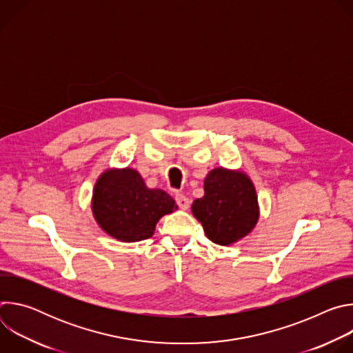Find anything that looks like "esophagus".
<instances>
[{
	"label": "esophagus",
	"instance_id": "34e87169",
	"mask_svg": "<svg viewBox=\"0 0 353 353\" xmlns=\"http://www.w3.org/2000/svg\"><path fill=\"white\" fill-rule=\"evenodd\" d=\"M176 203L179 205V208H181L184 211L190 208V199L184 194H176Z\"/></svg>",
	"mask_w": 353,
	"mask_h": 353
}]
</instances>
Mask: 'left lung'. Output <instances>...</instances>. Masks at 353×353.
Wrapping results in <instances>:
<instances>
[{"instance_id": "left-lung-1", "label": "left lung", "mask_w": 353, "mask_h": 353, "mask_svg": "<svg viewBox=\"0 0 353 353\" xmlns=\"http://www.w3.org/2000/svg\"><path fill=\"white\" fill-rule=\"evenodd\" d=\"M204 191L191 211L211 241L229 245L254 229L260 210L254 184L247 174L216 168L205 177Z\"/></svg>"}]
</instances>
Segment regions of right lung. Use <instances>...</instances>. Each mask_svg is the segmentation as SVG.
Returning <instances> with one entry per match:
<instances>
[{"label": "right lung", "mask_w": 353, "mask_h": 353, "mask_svg": "<svg viewBox=\"0 0 353 353\" xmlns=\"http://www.w3.org/2000/svg\"><path fill=\"white\" fill-rule=\"evenodd\" d=\"M176 210L168 192L148 188L141 174L130 168L106 170L93 188L92 212L97 225L120 241L152 237L158 221Z\"/></svg>", "instance_id": "obj_1"}]
</instances>
